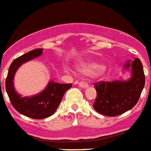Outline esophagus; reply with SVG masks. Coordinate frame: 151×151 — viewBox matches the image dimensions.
Listing matches in <instances>:
<instances>
[{"mask_svg": "<svg viewBox=\"0 0 151 151\" xmlns=\"http://www.w3.org/2000/svg\"><path fill=\"white\" fill-rule=\"evenodd\" d=\"M79 86L82 88H86V87H88V83H86V82H83V81L79 82Z\"/></svg>", "mask_w": 151, "mask_h": 151, "instance_id": "obj_1", "label": "esophagus"}]
</instances>
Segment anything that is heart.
I'll list each match as a JSON object with an SVG mask.
<instances>
[{
  "label": "heart",
  "instance_id": "obj_1",
  "mask_svg": "<svg viewBox=\"0 0 151 151\" xmlns=\"http://www.w3.org/2000/svg\"><path fill=\"white\" fill-rule=\"evenodd\" d=\"M104 68L103 64L97 61H89L86 62H83L80 67L79 70L86 74H91L93 72H97Z\"/></svg>",
  "mask_w": 151,
  "mask_h": 151
}]
</instances>
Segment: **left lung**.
Returning <instances> with one entry per match:
<instances>
[{
	"label": "left lung",
	"instance_id": "obj_1",
	"mask_svg": "<svg viewBox=\"0 0 151 151\" xmlns=\"http://www.w3.org/2000/svg\"><path fill=\"white\" fill-rule=\"evenodd\" d=\"M132 68V77L128 81H101L93 85L96 97L93 103L96 111L114 117L132 109L138 102L145 85L143 65L139 58L128 61L125 68Z\"/></svg>",
	"mask_w": 151,
	"mask_h": 151
}]
</instances>
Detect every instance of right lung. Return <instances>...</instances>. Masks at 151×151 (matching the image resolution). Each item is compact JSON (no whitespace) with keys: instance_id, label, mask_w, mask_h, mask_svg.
Here are the masks:
<instances>
[{"instance_id":"obj_1","label":"right lung","mask_w":151,"mask_h":151,"mask_svg":"<svg viewBox=\"0 0 151 151\" xmlns=\"http://www.w3.org/2000/svg\"><path fill=\"white\" fill-rule=\"evenodd\" d=\"M43 49L38 48L17 58L11 64L5 81V89L11 103L20 114L34 119H42L52 115L61 103L65 93L72 87V83L50 82L44 90L31 97H22L15 92L13 78L22 64L42 55Z\"/></svg>"}]
</instances>
